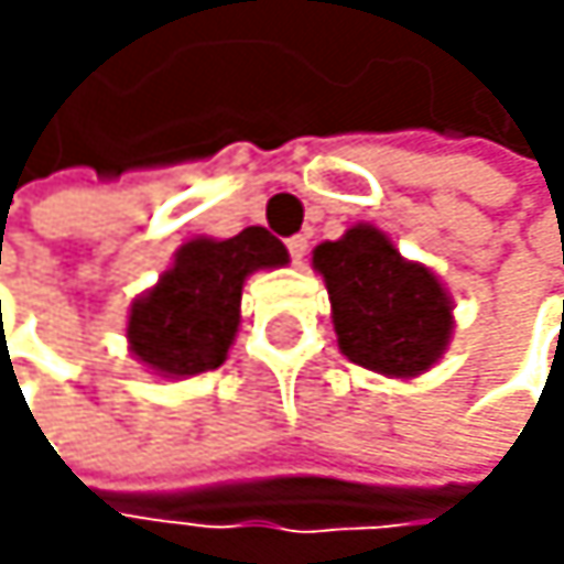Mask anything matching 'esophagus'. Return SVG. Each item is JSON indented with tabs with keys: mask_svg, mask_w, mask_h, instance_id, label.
Returning a JSON list of instances; mask_svg holds the SVG:
<instances>
[{
	"mask_svg": "<svg viewBox=\"0 0 564 564\" xmlns=\"http://www.w3.org/2000/svg\"><path fill=\"white\" fill-rule=\"evenodd\" d=\"M288 250H291V260L294 263H304V257H307V236H291Z\"/></svg>",
	"mask_w": 564,
	"mask_h": 564,
	"instance_id": "1",
	"label": "esophagus"
}]
</instances>
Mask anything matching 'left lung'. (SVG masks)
Returning a JSON list of instances; mask_svg holds the SVG:
<instances>
[{
  "mask_svg": "<svg viewBox=\"0 0 564 564\" xmlns=\"http://www.w3.org/2000/svg\"><path fill=\"white\" fill-rule=\"evenodd\" d=\"M314 270L332 297L338 348L348 361L392 379L436 365L453 332V304L430 267L399 257L368 223L314 250Z\"/></svg>",
  "mask_w": 564,
  "mask_h": 564,
  "instance_id": "left-lung-1",
  "label": "left lung"
}]
</instances>
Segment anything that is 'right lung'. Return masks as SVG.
I'll list each match as a JSON object with an SVG mask.
<instances>
[{
	"mask_svg": "<svg viewBox=\"0 0 564 564\" xmlns=\"http://www.w3.org/2000/svg\"><path fill=\"white\" fill-rule=\"evenodd\" d=\"M284 263V243L263 226H250L229 240H188L159 284L131 304V355L165 379L219 368L240 328L247 276Z\"/></svg>",
	"mask_w": 564,
	"mask_h": 564,
	"instance_id": "right-lung-1",
	"label": "right lung"
}]
</instances>
